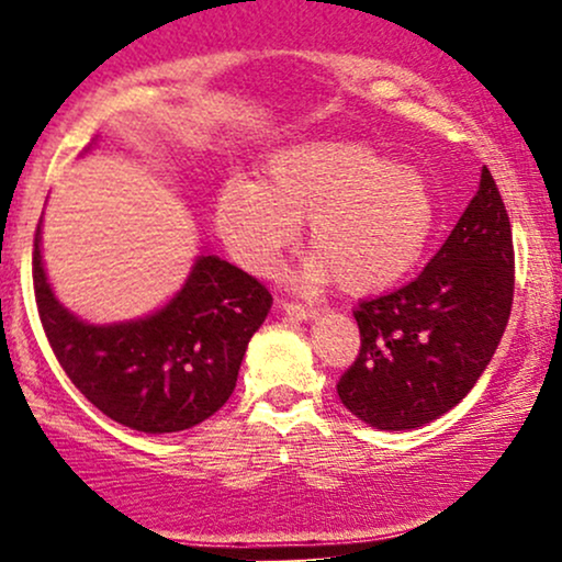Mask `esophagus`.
Returning a JSON list of instances; mask_svg holds the SVG:
<instances>
[{"label":"esophagus","instance_id":"1","mask_svg":"<svg viewBox=\"0 0 562 562\" xmlns=\"http://www.w3.org/2000/svg\"><path fill=\"white\" fill-rule=\"evenodd\" d=\"M282 312L290 314V317L301 319V322L317 317V308H314V306H303V303H282Z\"/></svg>","mask_w":562,"mask_h":562}]
</instances>
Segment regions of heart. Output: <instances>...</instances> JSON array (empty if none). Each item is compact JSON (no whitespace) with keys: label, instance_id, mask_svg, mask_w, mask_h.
Wrapping results in <instances>:
<instances>
[{"label":"heart","instance_id":"obj_1","mask_svg":"<svg viewBox=\"0 0 562 562\" xmlns=\"http://www.w3.org/2000/svg\"><path fill=\"white\" fill-rule=\"evenodd\" d=\"M306 218L308 288L333 280L351 295L396 285L420 261L436 227V195L415 166L346 139L299 142L263 160L261 179H229L216 227L248 272L263 274Z\"/></svg>","mask_w":562,"mask_h":562}]
</instances>
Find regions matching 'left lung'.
<instances>
[{"label": "left lung", "mask_w": 562, "mask_h": 562, "mask_svg": "<svg viewBox=\"0 0 562 562\" xmlns=\"http://www.w3.org/2000/svg\"><path fill=\"white\" fill-rule=\"evenodd\" d=\"M513 285V229L483 166L479 192L420 277L353 312L362 348L340 378V402L378 430H415L447 415L492 362Z\"/></svg>", "instance_id": "left-lung-1"}]
</instances>
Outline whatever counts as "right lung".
<instances>
[{
  "label": "right lung",
  "mask_w": 562,
  "mask_h": 562,
  "mask_svg": "<svg viewBox=\"0 0 562 562\" xmlns=\"http://www.w3.org/2000/svg\"><path fill=\"white\" fill-rule=\"evenodd\" d=\"M38 317L70 383L111 420L139 434H179L227 404L245 348L272 295L229 261L200 250L182 288L145 317L97 325L49 285L42 222L34 240Z\"/></svg>",
  "instance_id": "obj_1"
}]
</instances>
